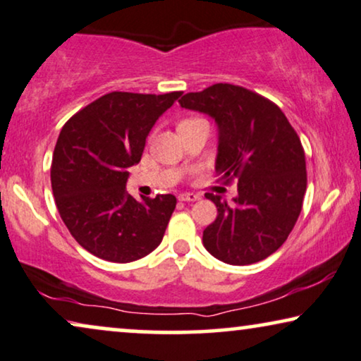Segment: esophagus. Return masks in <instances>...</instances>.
<instances>
[{
    "mask_svg": "<svg viewBox=\"0 0 361 361\" xmlns=\"http://www.w3.org/2000/svg\"><path fill=\"white\" fill-rule=\"evenodd\" d=\"M178 198L181 200V202H196V200H200V195L196 193H181Z\"/></svg>",
    "mask_w": 361,
    "mask_h": 361,
    "instance_id": "1",
    "label": "esophagus"
}]
</instances>
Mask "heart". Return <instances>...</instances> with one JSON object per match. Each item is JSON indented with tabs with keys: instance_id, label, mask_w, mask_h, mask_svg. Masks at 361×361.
Masks as SVG:
<instances>
[{
	"instance_id": "obj_1",
	"label": "heart",
	"mask_w": 361,
	"mask_h": 361,
	"mask_svg": "<svg viewBox=\"0 0 361 361\" xmlns=\"http://www.w3.org/2000/svg\"><path fill=\"white\" fill-rule=\"evenodd\" d=\"M190 121H195V120H185V121H181L180 125H183V123H190Z\"/></svg>"
}]
</instances>
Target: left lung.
<instances>
[{
  "label": "left lung",
  "instance_id": "obj_1",
  "mask_svg": "<svg viewBox=\"0 0 361 361\" xmlns=\"http://www.w3.org/2000/svg\"><path fill=\"white\" fill-rule=\"evenodd\" d=\"M181 108L207 113L218 126L216 173L238 181L226 203L207 193L218 216L203 231V245L228 264H252L275 253L293 230L307 191V163L298 135L283 111L243 86L216 83L186 93Z\"/></svg>",
  "mask_w": 361,
  "mask_h": 361
}]
</instances>
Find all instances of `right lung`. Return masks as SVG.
I'll list each match as a JSON object with an SVG mask.
<instances>
[{
    "instance_id": "right-lung-1",
    "label": "right lung",
    "mask_w": 361,
    "mask_h": 361,
    "mask_svg": "<svg viewBox=\"0 0 361 361\" xmlns=\"http://www.w3.org/2000/svg\"><path fill=\"white\" fill-rule=\"evenodd\" d=\"M180 97L113 91L63 126L51 161L54 202L73 238L94 257L130 263L161 243L176 198L135 200L126 193L128 168L140 161L153 125Z\"/></svg>"
}]
</instances>
